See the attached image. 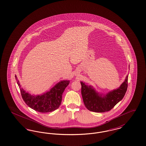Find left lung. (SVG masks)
<instances>
[{
    "instance_id": "obj_1",
    "label": "left lung",
    "mask_w": 146,
    "mask_h": 146,
    "mask_svg": "<svg viewBox=\"0 0 146 146\" xmlns=\"http://www.w3.org/2000/svg\"><path fill=\"white\" fill-rule=\"evenodd\" d=\"M128 78V74L119 87L106 94L99 92L93 86L81 81L82 97L85 107L95 112L110 111L123 98L127 90Z\"/></svg>"
}]
</instances>
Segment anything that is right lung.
<instances>
[{
	"label": "right lung",
	"instance_id": "add662e5",
	"mask_svg": "<svg viewBox=\"0 0 146 146\" xmlns=\"http://www.w3.org/2000/svg\"><path fill=\"white\" fill-rule=\"evenodd\" d=\"M15 77L25 103L32 109L42 113L52 112L58 109L61 103L62 94L70 82L68 80H61L46 92L35 95L23 89L17 76Z\"/></svg>",
	"mask_w": 146,
	"mask_h": 146
}]
</instances>
